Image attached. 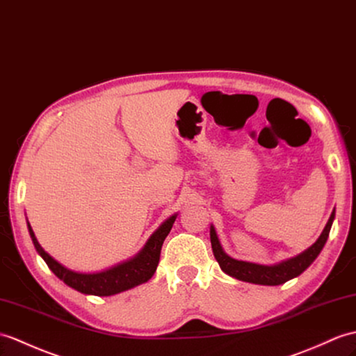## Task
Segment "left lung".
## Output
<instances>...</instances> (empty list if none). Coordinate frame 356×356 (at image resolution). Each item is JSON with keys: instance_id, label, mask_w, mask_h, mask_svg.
I'll list each match as a JSON object with an SVG mask.
<instances>
[{"instance_id": "obj_1", "label": "left lung", "mask_w": 356, "mask_h": 356, "mask_svg": "<svg viewBox=\"0 0 356 356\" xmlns=\"http://www.w3.org/2000/svg\"><path fill=\"white\" fill-rule=\"evenodd\" d=\"M335 220V209L330 213V217L326 222L323 232L318 236V239L307 250L299 253L294 258L285 259L282 262L271 264V266H262V264H254V262H247V261H238L234 259L232 256H229L220 244V239L217 236L216 227L211 225V244H212V252L216 256L217 262L220 264L221 270L226 273V275L232 276L238 280H243V282H250V284H258V285H280L285 284L286 280L294 279L307 270L311 264L316 261L317 256L320 254L321 249H323L327 236L330 232V227H332V222Z\"/></svg>"}]
</instances>
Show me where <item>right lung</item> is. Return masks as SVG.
Listing matches in <instances>:
<instances>
[{"label": "right lung", "mask_w": 356, "mask_h": 356, "mask_svg": "<svg viewBox=\"0 0 356 356\" xmlns=\"http://www.w3.org/2000/svg\"><path fill=\"white\" fill-rule=\"evenodd\" d=\"M176 218L177 213L165 220L152 234V236L147 239L145 245L134 256V258L122 261L117 264V266L98 273H79L63 267L60 262H57L54 258H51V256L40 247L29 221L27 227L36 252L42 256V259L47 262L49 270H51L60 280H63L66 285L83 294L113 296L122 291H127L130 288H135L152 279L156 268H158L162 244L165 241V238L170 234Z\"/></svg>", "instance_id": "obj_1"}]
</instances>
